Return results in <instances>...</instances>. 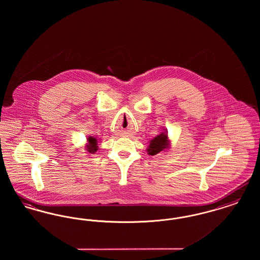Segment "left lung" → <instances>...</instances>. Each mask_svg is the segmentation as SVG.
Segmentation results:
<instances>
[{"instance_id":"left-lung-1","label":"left lung","mask_w":260,"mask_h":260,"mask_svg":"<svg viewBox=\"0 0 260 260\" xmlns=\"http://www.w3.org/2000/svg\"><path fill=\"white\" fill-rule=\"evenodd\" d=\"M167 147H168V136L166 134H161L151 140L147 151L150 155H157L158 153H160Z\"/></svg>"}]
</instances>
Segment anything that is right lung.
I'll return each mask as SVG.
<instances>
[{
	"instance_id": "1",
	"label": "right lung",
	"mask_w": 260,
	"mask_h": 260,
	"mask_svg": "<svg viewBox=\"0 0 260 260\" xmlns=\"http://www.w3.org/2000/svg\"><path fill=\"white\" fill-rule=\"evenodd\" d=\"M88 142H89V146L87 147V151L89 153H94L95 151H98V146H96V142L98 140L93 137H88Z\"/></svg>"
}]
</instances>
